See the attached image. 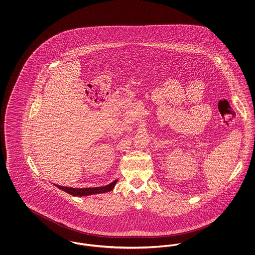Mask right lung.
<instances>
[{"mask_svg": "<svg viewBox=\"0 0 255 255\" xmlns=\"http://www.w3.org/2000/svg\"><path fill=\"white\" fill-rule=\"evenodd\" d=\"M117 180L111 182L108 185L105 186H101V187H91V188H73V187H66V186H61V185H56L59 189L69 193V194L73 195V196H78V197H82V196H88V195L98 194V193H105L111 191L115 184L117 183Z\"/></svg>", "mask_w": 255, "mask_h": 255, "instance_id": "obj_1", "label": "right lung"}]
</instances>
